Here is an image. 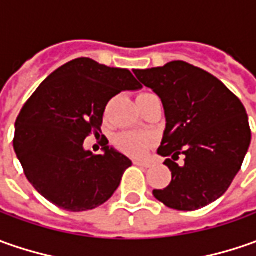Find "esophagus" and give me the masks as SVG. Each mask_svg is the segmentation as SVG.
Returning a JSON list of instances; mask_svg holds the SVG:
<instances>
[{"mask_svg":"<svg viewBox=\"0 0 256 256\" xmlns=\"http://www.w3.org/2000/svg\"><path fill=\"white\" fill-rule=\"evenodd\" d=\"M134 165L144 166V168H150L151 166V161H134Z\"/></svg>","mask_w":256,"mask_h":256,"instance_id":"34e87169","label":"esophagus"}]
</instances>
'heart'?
<instances>
[{
    "label": "heart",
    "instance_id": "obj_1",
    "mask_svg": "<svg viewBox=\"0 0 256 256\" xmlns=\"http://www.w3.org/2000/svg\"><path fill=\"white\" fill-rule=\"evenodd\" d=\"M114 145L116 150L132 158H141L152 145V136L146 132L125 131L114 138Z\"/></svg>",
    "mask_w": 256,
    "mask_h": 256
}]
</instances>
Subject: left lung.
<instances>
[{"label": "left lung", "instance_id": "left-lung-1", "mask_svg": "<svg viewBox=\"0 0 256 256\" xmlns=\"http://www.w3.org/2000/svg\"><path fill=\"white\" fill-rule=\"evenodd\" d=\"M134 74L161 98L166 118L158 154L166 156L172 180L166 188L154 190V196L178 211L216 201L240 172L251 144L240 98L214 75L184 61Z\"/></svg>", "mask_w": 256, "mask_h": 256}]
</instances>
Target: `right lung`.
I'll use <instances>...</instances> for the list:
<instances>
[{
	"instance_id": "1",
	"label": "right lung",
	"mask_w": 256,
	"mask_h": 256,
	"mask_svg": "<svg viewBox=\"0 0 256 256\" xmlns=\"http://www.w3.org/2000/svg\"><path fill=\"white\" fill-rule=\"evenodd\" d=\"M140 88L128 70L76 58L35 90L16 118L14 150L26 180L45 200L81 212L112 196L132 162L110 148L105 136L101 155L85 151L84 141L100 135L111 98Z\"/></svg>"
}]
</instances>
